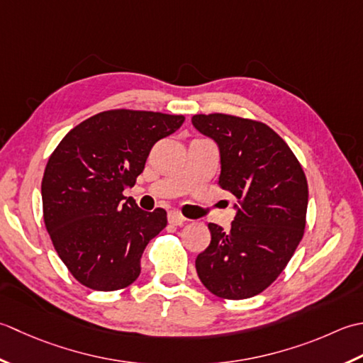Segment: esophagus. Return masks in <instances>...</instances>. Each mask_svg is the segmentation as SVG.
Returning <instances> with one entry per match:
<instances>
[{"instance_id": "1", "label": "esophagus", "mask_w": 363, "mask_h": 363, "mask_svg": "<svg viewBox=\"0 0 363 363\" xmlns=\"http://www.w3.org/2000/svg\"><path fill=\"white\" fill-rule=\"evenodd\" d=\"M167 219H169V223L174 225H183L184 223H186V218H184L183 214L179 211H169Z\"/></svg>"}]
</instances>
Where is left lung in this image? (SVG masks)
I'll return each instance as SVG.
<instances>
[{"mask_svg": "<svg viewBox=\"0 0 363 363\" xmlns=\"http://www.w3.org/2000/svg\"><path fill=\"white\" fill-rule=\"evenodd\" d=\"M191 122L218 144V183L236 197L230 230L208 224L211 241L196 258L197 276L219 298H252L279 277L304 235L306 174L268 125L228 114H197Z\"/></svg>", "mask_w": 363, "mask_h": 363, "instance_id": "left-lung-1", "label": "left lung"}]
</instances>
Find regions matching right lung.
<instances>
[{
  "label": "right lung",
  "mask_w": 363,
  "mask_h": 363,
  "mask_svg": "<svg viewBox=\"0 0 363 363\" xmlns=\"http://www.w3.org/2000/svg\"><path fill=\"white\" fill-rule=\"evenodd\" d=\"M183 122L152 111H105L70 130L51 153L42 179L43 220L79 284L114 291L139 277L140 257L167 214L140 210L122 191L135 186L152 147Z\"/></svg>",
  "instance_id": "add662e5"
}]
</instances>
